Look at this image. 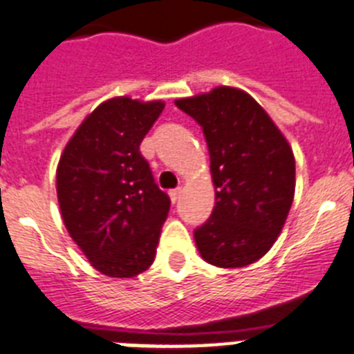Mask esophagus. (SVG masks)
Masks as SVG:
<instances>
[{
    "label": "esophagus",
    "instance_id": "obj_1",
    "mask_svg": "<svg viewBox=\"0 0 354 354\" xmlns=\"http://www.w3.org/2000/svg\"><path fill=\"white\" fill-rule=\"evenodd\" d=\"M180 193H183V187H175V189H170V193H168V195H170V198L174 204L180 198Z\"/></svg>",
    "mask_w": 354,
    "mask_h": 354
}]
</instances>
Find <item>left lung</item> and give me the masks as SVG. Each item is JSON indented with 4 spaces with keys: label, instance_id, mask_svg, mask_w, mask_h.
<instances>
[{
    "label": "left lung",
    "instance_id": "1",
    "mask_svg": "<svg viewBox=\"0 0 354 354\" xmlns=\"http://www.w3.org/2000/svg\"><path fill=\"white\" fill-rule=\"evenodd\" d=\"M202 127L216 205L195 228L200 255L243 268L266 255L282 232L296 186L289 143L253 97L232 86L175 101Z\"/></svg>",
    "mask_w": 354,
    "mask_h": 354
}]
</instances>
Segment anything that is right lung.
Listing matches in <instances>:
<instances>
[{
  "label": "right lung",
  "instance_id": "1",
  "mask_svg": "<svg viewBox=\"0 0 354 354\" xmlns=\"http://www.w3.org/2000/svg\"><path fill=\"white\" fill-rule=\"evenodd\" d=\"M165 102L115 97L77 127L56 170L68 234L97 271L131 278L154 262L170 198L156 184L140 143Z\"/></svg>",
  "mask_w": 354,
  "mask_h": 354
}]
</instances>
